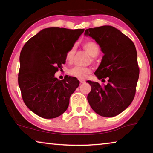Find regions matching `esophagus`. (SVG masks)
I'll list each match as a JSON object with an SVG mask.
<instances>
[{
    "mask_svg": "<svg viewBox=\"0 0 153 153\" xmlns=\"http://www.w3.org/2000/svg\"><path fill=\"white\" fill-rule=\"evenodd\" d=\"M79 82H80V84H84V83L86 82V81H85L84 79H81V80H79Z\"/></svg>",
    "mask_w": 153,
    "mask_h": 153,
    "instance_id": "esophagus-1",
    "label": "esophagus"
}]
</instances>
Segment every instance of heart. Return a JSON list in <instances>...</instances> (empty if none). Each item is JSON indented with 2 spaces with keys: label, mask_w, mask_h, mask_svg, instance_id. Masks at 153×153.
<instances>
[{
  "label": "heart",
  "mask_w": 153,
  "mask_h": 153,
  "mask_svg": "<svg viewBox=\"0 0 153 153\" xmlns=\"http://www.w3.org/2000/svg\"><path fill=\"white\" fill-rule=\"evenodd\" d=\"M82 47L90 55L92 56L91 61H95V56H97L100 53V46L98 44L93 40L86 41L82 44ZM75 55V48L72 46L67 51L65 56V61L68 63H70L74 59ZM91 73V69L88 67H78L76 66L71 68L69 70V74L71 76L76 77L77 79H84L88 75Z\"/></svg>",
  "instance_id": "obj_1"
}]
</instances>
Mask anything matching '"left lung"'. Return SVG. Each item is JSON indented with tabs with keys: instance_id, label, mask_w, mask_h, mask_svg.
<instances>
[{
	"instance_id": "obj_1",
	"label": "left lung",
	"mask_w": 153,
	"mask_h": 153,
	"mask_svg": "<svg viewBox=\"0 0 153 153\" xmlns=\"http://www.w3.org/2000/svg\"><path fill=\"white\" fill-rule=\"evenodd\" d=\"M85 34L96 40L105 54L94 74L106 85L87 81L91 86L88 101L94 112L102 117L120 114L133 101L140 69L134 42L110 25L89 28Z\"/></svg>"
}]
</instances>
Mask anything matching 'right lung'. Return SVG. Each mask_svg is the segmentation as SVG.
Instances as JSON below:
<instances>
[{"instance_id":"obj_1","label":"right lung","mask_w":153,"mask_h":153,"mask_svg":"<svg viewBox=\"0 0 153 153\" xmlns=\"http://www.w3.org/2000/svg\"><path fill=\"white\" fill-rule=\"evenodd\" d=\"M84 31L46 28L28 40L22 49L18 84L25 105L40 117H57L68 108L79 80L68 76L59 80L54 76L62 69L67 51Z\"/></svg>"}]
</instances>
